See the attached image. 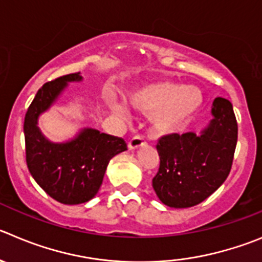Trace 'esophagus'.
I'll list each match as a JSON object with an SVG mask.
<instances>
[{
    "instance_id": "obj_1",
    "label": "esophagus",
    "mask_w": 262,
    "mask_h": 262,
    "mask_svg": "<svg viewBox=\"0 0 262 262\" xmlns=\"http://www.w3.org/2000/svg\"><path fill=\"white\" fill-rule=\"evenodd\" d=\"M146 145V141L142 136H134L133 138L129 141L128 147L129 150H137V148L142 147V146Z\"/></svg>"
}]
</instances>
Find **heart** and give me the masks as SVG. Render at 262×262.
Returning a JSON list of instances; mask_svg holds the SVG:
<instances>
[{
    "mask_svg": "<svg viewBox=\"0 0 262 262\" xmlns=\"http://www.w3.org/2000/svg\"><path fill=\"white\" fill-rule=\"evenodd\" d=\"M128 101L137 111L151 115V126L158 136H170L182 130L202 108L204 95L196 85L155 81L141 85L128 93ZM115 115L126 117L128 110L121 102L108 101Z\"/></svg>",
    "mask_w": 262,
    "mask_h": 262,
    "instance_id": "1",
    "label": "heart"
}]
</instances>
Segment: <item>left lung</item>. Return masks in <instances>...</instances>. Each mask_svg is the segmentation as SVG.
<instances>
[{"label":"left lung","instance_id":"left-lung-1","mask_svg":"<svg viewBox=\"0 0 262 262\" xmlns=\"http://www.w3.org/2000/svg\"><path fill=\"white\" fill-rule=\"evenodd\" d=\"M213 119L200 132L170 134L159 139L160 167L152 187L163 204L189 208L213 194L230 173L238 141L233 104L216 98Z\"/></svg>","mask_w":262,"mask_h":262}]
</instances>
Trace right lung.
I'll use <instances>...</instances> for the list:
<instances>
[{
    "label": "right lung",
    "mask_w": 262,
    "mask_h": 262,
    "mask_svg": "<svg viewBox=\"0 0 262 262\" xmlns=\"http://www.w3.org/2000/svg\"><path fill=\"white\" fill-rule=\"evenodd\" d=\"M82 80L80 72L42 85L24 119L26 159L29 173L41 189L62 204H82L97 195L110 160L128 150L123 138L84 128L66 142H51L38 128L48 111L70 82Z\"/></svg>",
    "instance_id": "obj_1"
}]
</instances>
